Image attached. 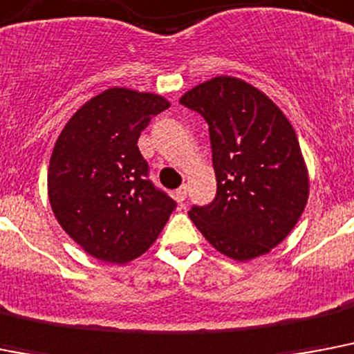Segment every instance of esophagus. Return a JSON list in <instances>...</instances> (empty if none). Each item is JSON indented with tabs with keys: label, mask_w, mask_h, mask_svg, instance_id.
Segmentation results:
<instances>
[{
	"label": "esophagus",
	"mask_w": 354,
	"mask_h": 354,
	"mask_svg": "<svg viewBox=\"0 0 354 354\" xmlns=\"http://www.w3.org/2000/svg\"><path fill=\"white\" fill-rule=\"evenodd\" d=\"M174 196H176V202H178V203H183V202H185V198H187V185L180 187V189H178V191L174 192Z\"/></svg>",
	"instance_id": "esophagus-1"
}]
</instances>
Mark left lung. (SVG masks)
Here are the masks:
<instances>
[{"instance_id": "1", "label": "left lung", "mask_w": 354, "mask_h": 354, "mask_svg": "<svg viewBox=\"0 0 354 354\" xmlns=\"http://www.w3.org/2000/svg\"><path fill=\"white\" fill-rule=\"evenodd\" d=\"M180 103L209 125L216 174V196L192 207V223L232 260L267 254L297 225L309 198L297 132L272 100L238 77H212Z\"/></svg>"}]
</instances>
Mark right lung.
<instances>
[{
    "instance_id": "obj_1",
    "label": "right lung",
    "mask_w": 354,
    "mask_h": 354,
    "mask_svg": "<svg viewBox=\"0 0 354 354\" xmlns=\"http://www.w3.org/2000/svg\"><path fill=\"white\" fill-rule=\"evenodd\" d=\"M171 103L114 87L74 112L54 145L48 200L63 231L91 257L127 263L142 257L176 202L152 185L138 138Z\"/></svg>"
}]
</instances>
